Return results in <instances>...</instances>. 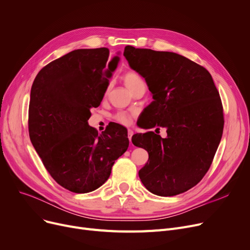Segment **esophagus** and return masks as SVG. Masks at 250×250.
<instances>
[{
	"instance_id": "obj_1",
	"label": "esophagus",
	"mask_w": 250,
	"mask_h": 250,
	"mask_svg": "<svg viewBox=\"0 0 250 250\" xmlns=\"http://www.w3.org/2000/svg\"><path fill=\"white\" fill-rule=\"evenodd\" d=\"M133 135H134V132L132 129H127V138H128V140H129V142L132 143V137H133Z\"/></svg>"
}]
</instances>
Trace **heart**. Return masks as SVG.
Wrapping results in <instances>:
<instances>
[{"label":"heart","mask_w":250,"mask_h":250,"mask_svg":"<svg viewBox=\"0 0 250 250\" xmlns=\"http://www.w3.org/2000/svg\"><path fill=\"white\" fill-rule=\"evenodd\" d=\"M124 81L125 83V85L128 87V89L130 91H134L139 85L143 84L144 81L143 79L140 77L139 74H137L134 71H127L125 73L124 75ZM115 120L125 125H127L132 122V118H130V115L125 111H120L115 114Z\"/></svg>","instance_id":"b5f03b06"}]
</instances>
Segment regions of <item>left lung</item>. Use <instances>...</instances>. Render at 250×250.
I'll return each instance as SVG.
<instances>
[{"instance_id": "1", "label": "left lung", "mask_w": 250, "mask_h": 250, "mask_svg": "<svg viewBox=\"0 0 250 250\" xmlns=\"http://www.w3.org/2000/svg\"><path fill=\"white\" fill-rule=\"evenodd\" d=\"M124 56L149 87L154 101L144 110L143 128L135 146L145 149L149 160L139 176L154 194L172 196L185 192L203 179L220 144L224 115L213 78L204 67L170 51L126 45Z\"/></svg>"}]
</instances>
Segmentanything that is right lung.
<instances>
[{"instance_id": "1", "label": "right lung", "mask_w": 250, "mask_h": 250, "mask_svg": "<svg viewBox=\"0 0 250 250\" xmlns=\"http://www.w3.org/2000/svg\"><path fill=\"white\" fill-rule=\"evenodd\" d=\"M108 57L106 47L73 50L43 67L31 87V143L50 176L72 192L100 188L128 147L125 126L113 123L98 135L88 125L120 62Z\"/></svg>"}]
</instances>
